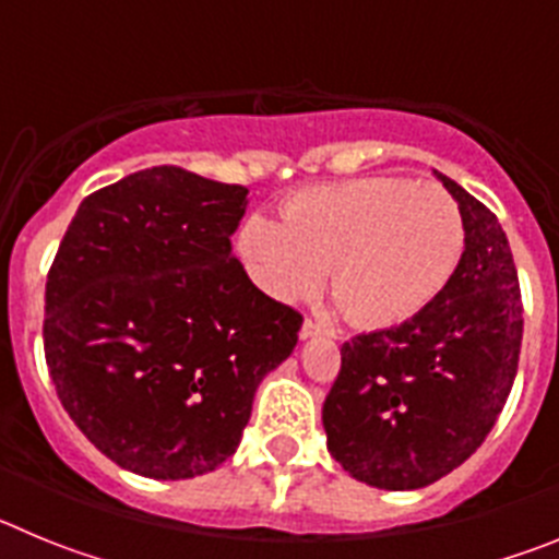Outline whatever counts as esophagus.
<instances>
[{
  "label": "esophagus",
  "mask_w": 559,
  "mask_h": 559,
  "mask_svg": "<svg viewBox=\"0 0 559 559\" xmlns=\"http://www.w3.org/2000/svg\"><path fill=\"white\" fill-rule=\"evenodd\" d=\"M319 333H322V328H319V324H316L313 319H305L302 330H299V338L308 341V338H313V335H319Z\"/></svg>",
  "instance_id": "obj_1"
}]
</instances>
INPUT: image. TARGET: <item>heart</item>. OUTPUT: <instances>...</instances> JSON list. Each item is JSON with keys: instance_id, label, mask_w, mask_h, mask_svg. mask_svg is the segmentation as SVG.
<instances>
[{"instance_id": "obj_1", "label": "heart", "mask_w": 559, "mask_h": 559, "mask_svg": "<svg viewBox=\"0 0 559 559\" xmlns=\"http://www.w3.org/2000/svg\"><path fill=\"white\" fill-rule=\"evenodd\" d=\"M283 221L251 215L240 229L251 283L276 302H302L322 294L333 271V296L367 330L423 313L464 249L456 201L437 185L392 176L296 192Z\"/></svg>"}]
</instances>
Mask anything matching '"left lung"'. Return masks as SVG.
<instances>
[{"mask_svg": "<svg viewBox=\"0 0 559 559\" xmlns=\"http://www.w3.org/2000/svg\"><path fill=\"white\" fill-rule=\"evenodd\" d=\"M437 179L464 224L451 283L408 322L347 341L322 408L335 462L380 490H419L471 459L510 397L521 355L523 302L507 235L464 187Z\"/></svg>", "mask_w": 559, "mask_h": 559, "instance_id": "8db88e82", "label": "left lung"}]
</instances>
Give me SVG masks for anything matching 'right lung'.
Instances as JSON below:
<instances>
[{
  "instance_id": "obj_1",
  "label": "right lung",
  "mask_w": 559,
  "mask_h": 559,
  "mask_svg": "<svg viewBox=\"0 0 559 559\" xmlns=\"http://www.w3.org/2000/svg\"><path fill=\"white\" fill-rule=\"evenodd\" d=\"M249 190L181 167L131 173L81 201L44 294V355L83 437L145 478L215 471L240 445L260 380L302 316L231 254Z\"/></svg>"
}]
</instances>
